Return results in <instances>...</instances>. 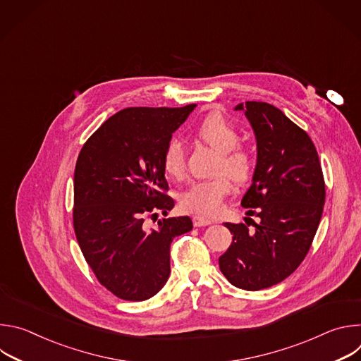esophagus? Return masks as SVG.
Wrapping results in <instances>:
<instances>
[{"mask_svg": "<svg viewBox=\"0 0 361 361\" xmlns=\"http://www.w3.org/2000/svg\"><path fill=\"white\" fill-rule=\"evenodd\" d=\"M213 221L209 220V219H204V217H200V216H194L192 217V224L194 227H204V226H210Z\"/></svg>", "mask_w": 361, "mask_h": 361, "instance_id": "34e87169", "label": "esophagus"}]
</instances>
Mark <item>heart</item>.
Listing matches in <instances>:
<instances>
[{
  "mask_svg": "<svg viewBox=\"0 0 361 361\" xmlns=\"http://www.w3.org/2000/svg\"><path fill=\"white\" fill-rule=\"evenodd\" d=\"M197 137L219 152L216 173L231 174L237 183H244L252 171L250 152L240 147L238 130L221 114L205 117L197 128ZM163 169L171 178L180 180L185 173V156L183 145L173 138L167 142L163 152ZM233 191L231 178L220 174L210 180L192 183L180 197L181 210L198 216H217L227 195Z\"/></svg>",
  "mask_w": 361,
  "mask_h": 361,
  "instance_id": "obj_1",
  "label": "heart"
}]
</instances>
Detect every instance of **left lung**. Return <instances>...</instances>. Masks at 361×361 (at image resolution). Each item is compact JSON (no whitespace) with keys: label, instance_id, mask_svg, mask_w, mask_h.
I'll return each instance as SVG.
<instances>
[{"label":"left lung","instance_id":"1","mask_svg":"<svg viewBox=\"0 0 361 361\" xmlns=\"http://www.w3.org/2000/svg\"><path fill=\"white\" fill-rule=\"evenodd\" d=\"M235 110L244 111L257 140L252 184L241 205L260 223H252V231L226 223L233 243L219 264L233 286L257 291L279 284L304 260L322 220L326 185L312 138L281 110L260 101Z\"/></svg>","mask_w":361,"mask_h":361}]
</instances>
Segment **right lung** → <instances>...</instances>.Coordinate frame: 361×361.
Returning a JSON list of instances; mask_svg holds the SVG:
<instances>
[{
  "instance_id": "right-lung-1",
  "label": "right lung",
  "mask_w": 361,
  "mask_h": 361,
  "mask_svg": "<svg viewBox=\"0 0 361 361\" xmlns=\"http://www.w3.org/2000/svg\"><path fill=\"white\" fill-rule=\"evenodd\" d=\"M195 104L180 109L128 107L82 145L74 171L73 223L85 262L101 286L128 301L156 295L170 276V245L192 228L173 217L163 152Z\"/></svg>"
}]
</instances>
